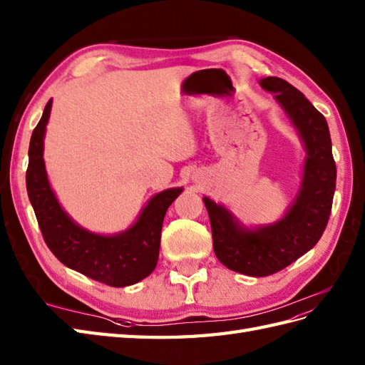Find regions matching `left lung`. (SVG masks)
<instances>
[{
  "mask_svg": "<svg viewBox=\"0 0 365 365\" xmlns=\"http://www.w3.org/2000/svg\"><path fill=\"white\" fill-rule=\"evenodd\" d=\"M274 93L307 150L300 190L277 223L247 229L226 207L202 198L212 227L213 251L226 268L264 277L287 268L319 242L331 213L336 189V164L328 123L297 88L279 77L260 80Z\"/></svg>",
  "mask_w": 365,
  "mask_h": 365,
  "instance_id": "obj_1",
  "label": "left lung"
}]
</instances>
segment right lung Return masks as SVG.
Listing matches in <instances>:
<instances>
[{
	"label": "right lung",
	"instance_id": "1",
	"mask_svg": "<svg viewBox=\"0 0 365 365\" xmlns=\"http://www.w3.org/2000/svg\"><path fill=\"white\" fill-rule=\"evenodd\" d=\"M51 106L52 99L34 128L26 170V187L44 242L65 266L93 280L115 288L140 282L156 268L165 212L182 187L155 195L136 223L120 234L99 235L80 227L61 209L44 167L43 139Z\"/></svg>",
	"mask_w": 365,
	"mask_h": 365
}]
</instances>
